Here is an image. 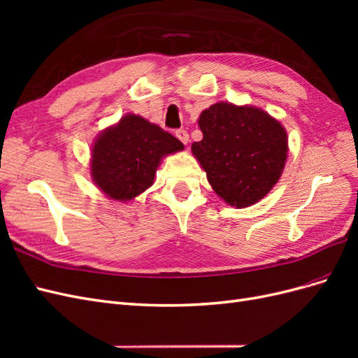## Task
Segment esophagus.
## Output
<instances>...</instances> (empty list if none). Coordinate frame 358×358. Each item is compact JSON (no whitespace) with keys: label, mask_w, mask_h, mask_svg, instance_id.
<instances>
[{"label":"esophagus","mask_w":358,"mask_h":358,"mask_svg":"<svg viewBox=\"0 0 358 358\" xmlns=\"http://www.w3.org/2000/svg\"><path fill=\"white\" fill-rule=\"evenodd\" d=\"M176 137L180 140L183 145H188L189 136H188V133L185 131V129H176Z\"/></svg>","instance_id":"obj_1"}]
</instances>
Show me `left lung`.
I'll return each instance as SVG.
<instances>
[{
    "label": "left lung",
    "instance_id": "left-lung-1",
    "mask_svg": "<svg viewBox=\"0 0 358 358\" xmlns=\"http://www.w3.org/2000/svg\"><path fill=\"white\" fill-rule=\"evenodd\" d=\"M200 142L191 150L213 191L230 206L248 208L279 180L288 154L285 128L252 106L216 103L201 112Z\"/></svg>",
    "mask_w": 358,
    "mask_h": 358
}]
</instances>
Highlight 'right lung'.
Here are the masks:
<instances>
[{"instance_id":"add662e5","label":"right lung","mask_w":358,"mask_h":358,"mask_svg":"<svg viewBox=\"0 0 358 358\" xmlns=\"http://www.w3.org/2000/svg\"><path fill=\"white\" fill-rule=\"evenodd\" d=\"M182 149L175 136L128 113L95 140L91 176L107 197L128 201L152 185L162 157Z\"/></svg>"}]
</instances>
